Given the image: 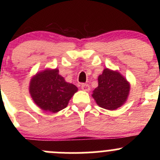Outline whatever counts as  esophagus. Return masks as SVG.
Listing matches in <instances>:
<instances>
[{
  "label": "esophagus",
  "mask_w": 160,
  "mask_h": 160,
  "mask_svg": "<svg viewBox=\"0 0 160 160\" xmlns=\"http://www.w3.org/2000/svg\"><path fill=\"white\" fill-rule=\"evenodd\" d=\"M81 89L84 91H89L90 90V88L88 83H82L81 85Z\"/></svg>",
  "instance_id": "1"
}]
</instances>
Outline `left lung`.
Segmentation results:
<instances>
[{"instance_id":"left-lung-1","label":"left lung","mask_w":160,"mask_h":160,"mask_svg":"<svg viewBox=\"0 0 160 160\" xmlns=\"http://www.w3.org/2000/svg\"><path fill=\"white\" fill-rule=\"evenodd\" d=\"M129 90L128 82L118 72L104 69L92 96L100 107L115 110L125 102Z\"/></svg>"}]
</instances>
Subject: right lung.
<instances>
[{
	"label": "right lung",
	"mask_w": 160,
	"mask_h": 160,
	"mask_svg": "<svg viewBox=\"0 0 160 160\" xmlns=\"http://www.w3.org/2000/svg\"><path fill=\"white\" fill-rule=\"evenodd\" d=\"M77 88L67 83L59 70H46L32 79L29 91L35 104L42 110L56 113L65 108Z\"/></svg>",
	"instance_id": "1"
}]
</instances>
